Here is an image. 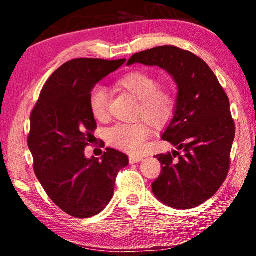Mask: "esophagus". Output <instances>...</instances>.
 <instances>
[{
    "instance_id": "1",
    "label": "esophagus",
    "mask_w": 256,
    "mask_h": 256,
    "mask_svg": "<svg viewBox=\"0 0 256 256\" xmlns=\"http://www.w3.org/2000/svg\"><path fill=\"white\" fill-rule=\"evenodd\" d=\"M130 164H138V162H142V160H144V158L142 157H130Z\"/></svg>"
}]
</instances>
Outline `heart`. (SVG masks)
<instances>
[{"label": "heart", "instance_id": "b5f03b06", "mask_svg": "<svg viewBox=\"0 0 256 256\" xmlns=\"http://www.w3.org/2000/svg\"><path fill=\"white\" fill-rule=\"evenodd\" d=\"M154 76L146 71H133L118 80V86L138 100V118L160 128L166 125L174 116L176 98L172 90L158 86ZM110 96L102 86H94L89 94V107L94 118L104 120L108 115ZM150 133L148 125L144 122L132 124L118 123L106 131L108 144L124 152L136 154L144 148Z\"/></svg>", "mask_w": 256, "mask_h": 256}]
</instances>
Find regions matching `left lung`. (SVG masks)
Listing matches in <instances>:
<instances>
[{"label":"left lung","instance_id":"left-lung-1","mask_svg":"<svg viewBox=\"0 0 256 256\" xmlns=\"http://www.w3.org/2000/svg\"><path fill=\"white\" fill-rule=\"evenodd\" d=\"M159 66L175 80L174 118L162 134L176 150L158 154L162 172L152 192L168 206L192 209L214 196L230 167L235 138L228 96L209 66L176 46H159L134 54L128 66Z\"/></svg>","mask_w":256,"mask_h":256}]
</instances>
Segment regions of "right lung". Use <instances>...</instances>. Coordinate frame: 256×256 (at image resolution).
Segmentation results:
<instances>
[{
	"mask_svg": "<svg viewBox=\"0 0 256 256\" xmlns=\"http://www.w3.org/2000/svg\"><path fill=\"white\" fill-rule=\"evenodd\" d=\"M125 58H76L60 66L42 89L30 115L28 146L34 170L60 209L76 218L98 214L114 194L118 172L128 158L107 148L102 159H86L84 148L97 128L89 94Z\"/></svg>",
	"mask_w": 256,
	"mask_h": 256,
	"instance_id": "obj_1",
	"label": "right lung"
}]
</instances>
